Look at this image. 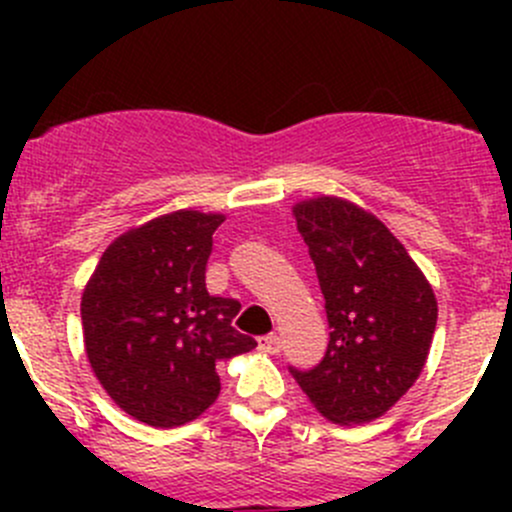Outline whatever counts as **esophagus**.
Returning a JSON list of instances; mask_svg holds the SVG:
<instances>
[{"mask_svg": "<svg viewBox=\"0 0 512 512\" xmlns=\"http://www.w3.org/2000/svg\"><path fill=\"white\" fill-rule=\"evenodd\" d=\"M257 344H260L262 352H267V354H280L282 352V339L277 337V334H267V337H260V339H257Z\"/></svg>", "mask_w": 512, "mask_h": 512, "instance_id": "esophagus-1", "label": "esophagus"}]
</instances>
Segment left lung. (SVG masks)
<instances>
[{
    "label": "left lung",
    "instance_id": "8db88e82",
    "mask_svg": "<svg viewBox=\"0 0 512 512\" xmlns=\"http://www.w3.org/2000/svg\"><path fill=\"white\" fill-rule=\"evenodd\" d=\"M294 220L332 332L317 366L289 371L329 421H374L426 364L438 319L433 289L389 227L347 200H304Z\"/></svg>",
    "mask_w": 512,
    "mask_h": 512
}]
</instances>
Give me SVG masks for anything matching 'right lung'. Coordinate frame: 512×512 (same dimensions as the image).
Returning a JSON list of instances; mask_svg holds the SVG:
<instances>
[{
    "label": "right lung",
    "instance_id": "right-lung-1",
    "mask_svg": "<svg viewBox=\"0 0 512 512\" xmlns=\"http://www.w3.org/2000/svg\"><path fill=\"white\" fill-rule=\"evenodd\" d=\"M223 215L178 210L118 237L81 297L86 354L106 394L156 428L218 399L215 366L257 342L232 327L240 302L210 297L205 267Z\"/></svg>",
    "mask_w": 512,
    "mask_h": 512
}]
</instances>
